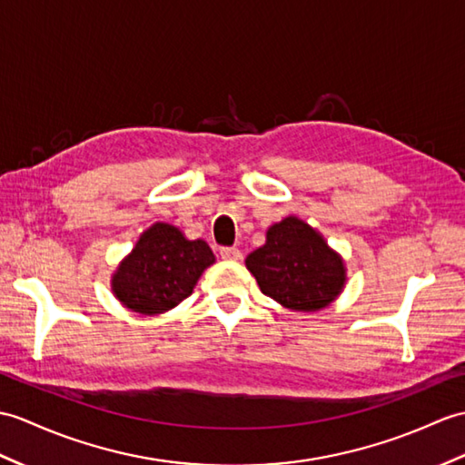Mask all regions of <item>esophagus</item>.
I'll use <instances>...</instances> for the list:
<instances>
[{
  "label": "esophagus",
  "instance_id": "esophagus-1",
  "mask_svg": "<svg viewBox=\"0 0 465 465\" xmlns=\"http://www.w3.org/2000/svg\"><path fill=\"white\" fill-rule=\"evenodd\" d=\"M220 257L225 262H237V259H242V252L237 247H222Z\"/></svg>",
  "mask_w": 465,
  "mask_h": 465
}]
</instances>
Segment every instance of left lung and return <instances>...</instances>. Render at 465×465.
Returning <instances> with one entry per match:
<instances>
[{
    "instance_id": "left-lung-1",
    "label": "left lung",
    "mask_w": 465,
    "mask_h": 465,
    "mask_svg": "<svg viewBox=\"0 0 465 465\" xmlns=\"http://www.w3.org/2000/svg\"><path fill=\"white\" fill-rule=\"evenodd\" d=\"M262 293L279 305L315 312L339 299L347 285V265L325 235L297 215L269 225L265 243L245 259Z\"/></svg>"
}]
</instances>
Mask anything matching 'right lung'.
Segmentation results:
<instances>
[{"mask_svg":"<svg viewBox=\"0 0 465 465\" xmlns=\"http://www.w3.org/2000/svg\"><path fill=\"white\" fill-rule=\"evenodd\" d=\"M215 263L203 240H188L180 228L156 222L140 233L131 253L111 275L118 303L140 315H162L192 295L198 279Z\"/></svg>","mask_w":465,"mask_h":465,"instance_id":"1","label":"right lung"}]
</instances>
